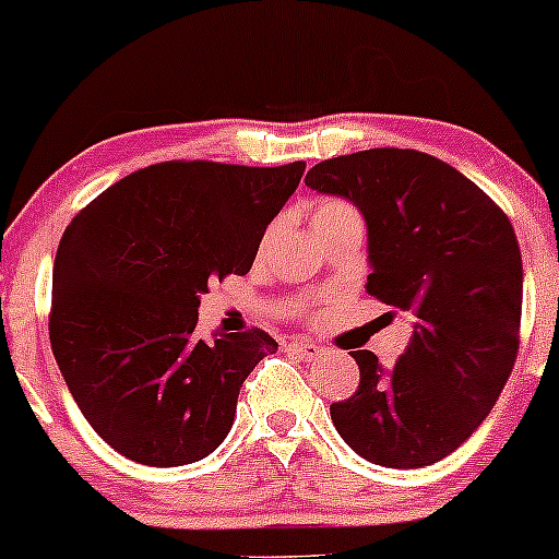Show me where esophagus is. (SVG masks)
<instances>
[{"label":"esophagus","mask_w":559,"mask_h":559,"mask_svg":"<svg viewBox=\"0 0 559 559\" xmlns=\"http://www.w3.org/2000/svg\"><path fill=\"white\" fill-rule=\"evenodd\" d=\"M289 349L294 355H299L302 360H318L323 353H326V349L316 345V342H294V345H289Z\"/></svg>","instance_id":"34e87169"}]
</instances>
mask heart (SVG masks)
<instances>
[{
  "instance_id": "b5f03b06",
  "label": "heart",
  "mask_w": 559,
  "mask_h": 559,
  "mask_svg": "<svg viewBox=\"0 0 559 559\" xmlns=\"http://www.w3.org/2000/svg\"><path fill=\"white\" fill-rule=\"evenodd\" d=\"M340 214H355V210L347 204V201L326 199V201H321V204H318V210H316V223H318V219L340 217Z\"/></svg>"
}]
</instances>
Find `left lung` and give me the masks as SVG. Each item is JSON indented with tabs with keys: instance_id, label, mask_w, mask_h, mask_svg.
<instances>
[{
	"instance_id": "1",
	"label": "left lung",
	"mask_w": 559,
	"mask_h": 559,
	"mask_svg": "<svg viewBox=\"0 0 559 559\" xmlns=\"http://www.w3.org/2000/svg\"><path fill=\"white\" fill-rule=\"evenodd\" d=\"M369 225V289L416 316L392 369L355 349L360 382L331 403L358 456L392 469L440 462L480 427L520 349L523 254L501 206L451 164L411 148L326 158L305 177Z\"/></svg>"
}]
</instances>
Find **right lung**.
<instances>
[{
  "instance_id": "add662e5",
  "label": "right lung",
  "mask_w": 559,
  "mask_h": 559,
  "mask_svg": "<svg viewBox=\"0 0 559 559\" xmlns=\"http://www.w3.org/2000/svg\"><path fill=\"white\" fill-rule=\"evenodd\" d=\"M305 162L153 164L90 201L60 238L50 342L84 419L132 462L210 456L251 369L278 349L251 326L201 340V294L247 275Z\"/></svg>"
}]
</instances>
